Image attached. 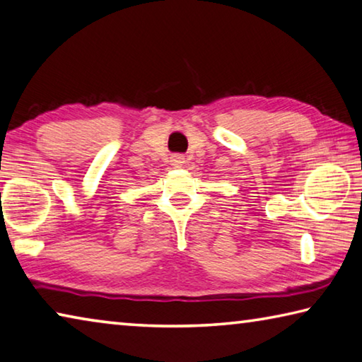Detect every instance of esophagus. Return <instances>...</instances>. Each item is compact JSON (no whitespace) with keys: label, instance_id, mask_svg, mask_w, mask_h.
Returning a JSON list of instances; mask_svg holds the SVG:
<instances>
[{"label":"esophagus","instance_id":"1","mask_svg":"<svg viewBox=\"0 0 362 362\" xmlns=\"http://www.w3.org/2000/svg\"><path fill=\"white\" fill-rule=\"evenodd\" d=\"M170 162H171V167H175V168H181L182 165H185L186 160H185V157L180 156V153H176V156L171 157Z\"/></svg>","mask_w":362,"mask_h":362}]
</instances>
